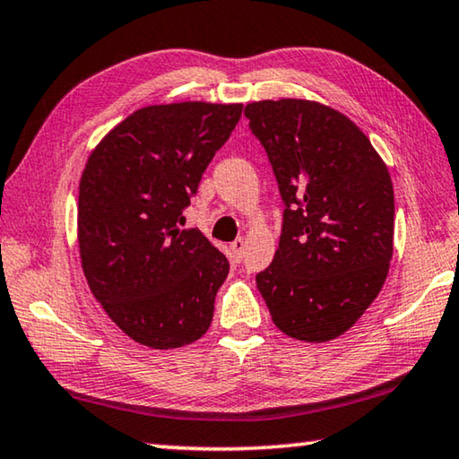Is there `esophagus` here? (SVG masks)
I'll use <instances>...</instances> for the list:
<instances>
[{
	"mask_svg": "<svg viewBox=\"0 0 459 459\" xmlns=\"http://www.w3.org/2000/svg\"><path fill=\"white\" fill-rule=\"evenodd\" d=\"M245 247H247V240H245V238H237L235 243H230V248H232V253L237 255V259L243 257V253H245Z\"/></svg>",
	"mask_w": 459,
	"mask_h": 459,
	"instance_id": "esophagus-1",
	"label": "esophagus"
}]
</instances>
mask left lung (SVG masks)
<instances>
[{
    "mask_svg": "<svg viewBox=\"0 0 459 459\" xmlns=\"http://www.w3.org/2000/svg\"><path fill=\"white\" fill-rule=\"evenodd\" d=\"M245 115L285 202L281 238L257 290L285 336L316 344L338 338L386 281L391 174L364 131L317 100H253Z\"/></svg>",
    "mask_w": 459,
    "mask_h": 459,
    "instance_id": "8db88e82",
    "label": "left lung"
}]
</instances>
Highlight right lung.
<instances>
[{
    "label": "right lung",
    "instance_id": "right-lung-1",
    "mask_svg": "<svg viewBox=\"0 0 459 459\" xmlns=\"http://www.w3.org/2000/svg\"><path fill=\"white\" fill-rule=\"evenodd\" d=\"M240 113V103L147 105L108 131L84 164L82 273L117 328L147 348L172 351L211 328L229 261L180 222Z\"/></svg>",
    "mask_w": 459,
    "mask_h": 459
}]
</instances>
